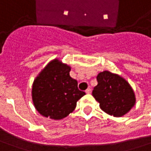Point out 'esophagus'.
Wrapping results in <instances>:
<instances>
[{
	"label": "esophagus",
	"instance_id": "esophagus-1",
	"mask_svg": "<svg viewBox=\"0 0 151 151\" xmlns=\"http://www.w3.org/2000/svg\"><path fill=\"white\" fill-rule=\"evenodd\" d=\"M86 94H91V88H88L87 90L86 91Z\"/></svg>",
	"mask_w": 151,
	"mask_h": 151
}]
</instances>
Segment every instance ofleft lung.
Wrapping results in <instances>:
<instances>
[{
  "instance_id": "1",
  "label": "left lung",
  "mask_w": 151,
  "mask_h": 151,
  "mask_svg": "<svg viewBox=\"0 0 151 151\" xmlns=\"http://www.w3.org/2000/svg\"><path fill=\"white\" fill-rule=\"evenodd\" d=\"M96 79L98 84L94 87L92 96L100 103L102 111L108 115L120 117L134 106V93L124 78L105 70L98 74Z\"/></svg>"
}]
</instances>
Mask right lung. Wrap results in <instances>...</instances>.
<instances>
[{
    "instance_id": "add662e5",
    "label": "right lung",
    "mask_w": 151,
    "mask_h": 151,
    "mask_svg": "<svg viewBox=\"0 0 151 151\" xmlns=\"http://www.w3.org/2000/svg\"><path fill=\"white\" fill-rule=\"evenodd\" d=\"M70 67L58 59L51 60L35 78L32 86V101L41 116L61 120L75 110L84 91L70 76Z\"/></svg>"
}]
</instances>
